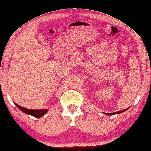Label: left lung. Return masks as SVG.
I'll return each instance as SVG.
<instances>
[{"instance_id":"left-lung-1","label":"left lung","mask_w":151,"mask_h":151,"mask_svg":"<svg viewBox=\"0 0 151 151\" xmlns=\"http://www.w3.org/2000/svg\"><path fill=\"white\" fill-rule=\"evenodd\" d=\"M128 109H129V107H128L127 109H124V110H121V111H116V112H114V113H106V114H107V115H109V116H111V115H114V114H121V113H122V112L126 111V110Z\"/></svg>"}]
</instances>
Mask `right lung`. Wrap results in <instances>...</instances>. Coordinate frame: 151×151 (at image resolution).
<instances>
[{
    "instance_id": "add662e5",
    "label": "right lung",
    "mask_w": 151,
    "mask_h": 151,
    "mask_svg": "<svg viewBox=\"0 0 151 151\" xmlns=\"http://www.w3.org/2000/svg\"><path fill=\"white\" fill-rule=\"evenodd\" d=\"M15 104L19 109L21 110V111L24 112V113L31 115V116L35 117V118H40V117L44 116L45 113H47V109H29L19 106V105L17 104L16 103H15Z\"/></svg>"
}]
</instances>
